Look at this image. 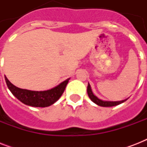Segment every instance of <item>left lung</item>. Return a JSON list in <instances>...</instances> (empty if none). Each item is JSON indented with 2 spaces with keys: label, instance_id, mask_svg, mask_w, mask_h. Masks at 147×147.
<instances>
[{
  "label": "left lung",
  "instance_id": "obj_1",
  "mask_svg": "<svg viewBox=\"0 0 147 147\" xmlns=\"http://www.w3.org/2000/svg\"><path fill=\"white\" fill-rule=\"evenodd\" d=\"M87 92L88 94V96H89L90 99L93 101L94 103H95L96 105H99V106H101V107H112V106H116V105H118L121 103L124 102L127 100H121V101H105V100H102L99 99V98H97L95 95H94V94L92 93V91L91 89V86L88 84V88H87Z\"/></svg>",
  "mask_w": 147,
  "mask_h": 147
}]
</instances>
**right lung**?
Returning a JSON list of instances; mask_svg holds the SVG:
<instances>
[{
	"mask_svg": "<svg viewBox=\"0 0 147 147\" xmlns=\"http://www.w3.org/2000/svg\"><path fill=\"white\" fill-rule=\"evenodd\" d=\"M69 80V78L64 81L54 88L48 91L35 92L16 87L8 80L7 77H5V81L8 88L18 100L29 106L39 107H48L57 101L63 94Z\"/></svg>",
	"mask_w": 147,
	"mask_h": 147,
	"instance_id": "right-lung-1",
	"label": "right lung"
}]
</instances>
